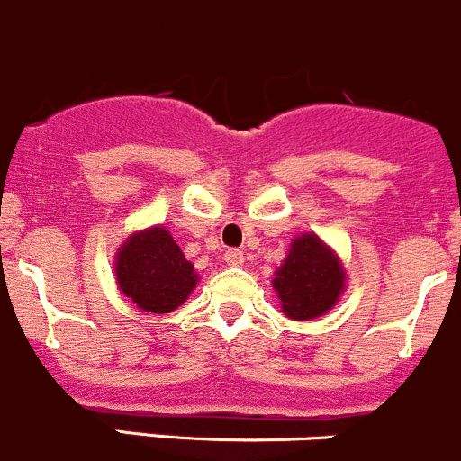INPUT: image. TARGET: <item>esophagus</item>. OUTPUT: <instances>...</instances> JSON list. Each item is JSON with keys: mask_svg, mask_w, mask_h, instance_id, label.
Instances as JSON below:
<instances>
[{"mask_svg": "<svg viewBox=\"0 0 461 461\" xmlns=\"http://www.w3.org/2000/svg\"><path fill=\"white\" fill-rule=\"evenodd\" d=\"M224 259H226V264H229V267H241V264H244V250L229 249V250H226Z\"/></svg>", "mask_w": 461, "mask_h": 461, "instance_id": "obj_1", "label": "esophagus"}]
</instances>
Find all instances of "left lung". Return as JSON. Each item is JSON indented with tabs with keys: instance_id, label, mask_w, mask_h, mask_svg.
I'll use <instances>...</instances> for the list:
<instances>
[{
	"instance_id": "obj_1",
	"label": "left lung",
	"mask_w": 461,
	"mask_h": 461,
	"mask_svg": "<svg viewBox=\"0 0 461 461\" xmlns=\"http://www.w3.org/2000/svg\"><path fill=\"white\" fill-rule=\"evenodd\" d=\"M348 271L339 253L316 232L291 240L276 277L271 280L282 313L291 321H313L339 304Z\"/></svg>"
}]
</instances>
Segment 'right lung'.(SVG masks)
<instances>
[{
  "label": "right lung",
  "instance_id": "add662e5",
  "mask_svg": "<svg viewBox=\"0 0 461 461\" xmlns=\"http://www.w3.org/2000/svg\"><path fill=\"white\" fill-rule=\"evenodd\" d=\"M118 291L136 309L170 313L188 300L199 276L163 224L134 230L113 255Z\"/></svg>",
  "mask_w": 461,
  "mask_h": 461
}]
</instances>
